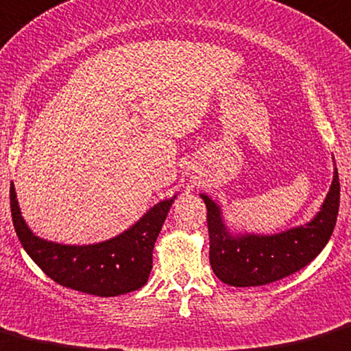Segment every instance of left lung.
<instances>
[{
  "label": "left lung",
  "instance_id": "left-lung-1",
  "mask_svg": "<svg viewBox=\"0 0 351 351\" xmlns=\"http://www.w3.org/2000/svg\"><path fill=\"white\" fill-rule=\"evenodd\" d=\"M206 205L210 237V265L220 281L234 287L264 286L294 274L324 249L340 206V180L337 165L333 182L319 212L309 222L278 234L241 232L227 225L222 205L200 193Z\"/></svg>",
  "mask_w": 351,
  "mask_h": 351
}]
</instances>
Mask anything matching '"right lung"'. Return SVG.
<instances>
[{"label":"right lung","instance_id":"obj_1","mask_svg":"<svg viewBox=\"0 0 351 351\" xmlns=\"http://www.w3.org/2000/svg\"><path fill=\"white\" fill-rule=\"evenodd\" d=\"M176 195L158 202L138 220L108 241L73 245L38 237L25 222L13 182L10 205L21 245L50 279L70 289L110 298L132 293L147 282L153 249Z\"/></svg>","mask_w":351,"mask_h":351}]
</instances>
